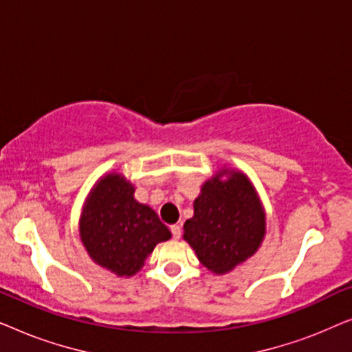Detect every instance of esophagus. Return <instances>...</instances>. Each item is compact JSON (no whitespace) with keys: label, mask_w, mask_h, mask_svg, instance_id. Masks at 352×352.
Returning <instances> with one entry per match:
<instances>
[{"label":"esophagus","mask_w":352,"mask_h":352,"mask_svg":"<svg viewBox=\"0 0 352 352\" xmlns=\"http://www.w3.org/2000/svg\"><path fill=\"white\" fill-rule=\"evenodd\" d=\"M170 229H171V234H173V237H175L176 240H177V239H181V234H182V232H181V226H177V224H173Z\"/></svg>","instance_id":"esophagus-1"}]
</instances>
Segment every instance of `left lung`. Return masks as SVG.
Instances as JSON below:
<instances>
[{
    "label": "left lung",
    "mask_w": 352,
    "mask_h": 352,
    "mask_svg": "<svg viewBox=\"0 0 352 352\" xmlns=\"http://www.w3.org/2000/svg\"><path fill=\"white\" fill-rule=\"evenodd\" d=\"M266 235V213L242 171L223 170L201 186L184 240L214 274H228L256 253Z\"/></svg>",
    "instance_id": "left-lung-1"
}]
</instances>
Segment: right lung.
Instances as JSON below:
<instances>
[{"mask_svg":"<svg viewBox=\"0 0 352 352\" xmlns=\"http://www.w3.org/2000/svg\"><path fill=\"white\" fill-rule=\"evenodd\" d=\"M80 239L96 264L118 277H131L171 232L151 206L134 199V186L126 177L110 173L86 197Z\"/></svg>","mask_w":352,"mask_h":352,"instance_id":"add662e5","label":"right lung"}]
</instances>
